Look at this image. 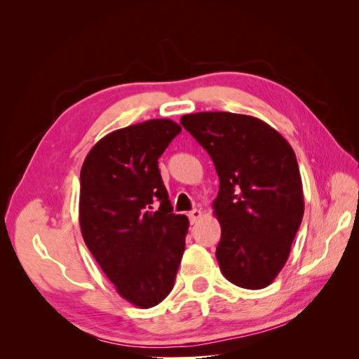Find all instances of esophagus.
Returning <instances> with one entry per match:
<instances>
[{
  "label": "esophagus",
  "instance_id": "esophagus-1",
  "mask_svg": "<svg viewBox=\"0 0 359 359\" xmlns=\"http://www.w3.org/2000/svg\"><path fill=\"white\" fill-rule=\"evenodd\" d=\"M202 217V211L201 210H193L189 212V219H190V223L194 224L199 219Z\"/></svg>",
  "mask_w": 359,
  "mask_h": 359
}]
</instances>
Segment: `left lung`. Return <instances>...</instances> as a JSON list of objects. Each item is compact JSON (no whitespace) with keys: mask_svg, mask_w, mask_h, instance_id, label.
Listing matches in <instances>:
<instances>
[{"mask_svg":"<svg viewBox=\"0 0 359 359\" xmlns=\"http://www.w3.org/2000/svg\"><path fill=\"white\" fill-rule=\"evenodd\" d=\"M220 178L212 202L222 226L217 260L244 289H264L285 266L304 215L298 161L287 140L260 119L231 112L181 116Z\"/></svg>","mask_w":359,"mask_h":359,"instance_id":"1","label":"left lung"}]
</instances>
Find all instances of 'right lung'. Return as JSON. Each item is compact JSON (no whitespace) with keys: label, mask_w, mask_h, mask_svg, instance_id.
<instances>
[{"label":"right lung","mask_w":359,"mask_h":359,"mask_svg":"<svg viewBox=\"0 0 359 359\" xmlns=\"http://www.w3.org/2000/svg\"><path fill=\"white\" fill-rule=\"evenodd\" d=\"M180 133L170 119L115 130L81 169L83 241L119 295L140 309L169 295L186 248L189 219L172 212L158 169V157Z\"/></svg>","instance_id":"1"}]
</instances>
